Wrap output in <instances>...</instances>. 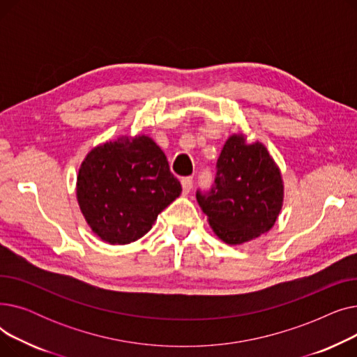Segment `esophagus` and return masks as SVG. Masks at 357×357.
<instances>
[{
    "label": "esophagus",
    "mask_w": 357,
    "mask_h": 357,
    "mask_svg": "<svg viewBox=\"0 0 357 357\" xmlns=\"http://www.w3.org/2000/svg\"><path fill=\"white\" fill-rule=\"evenodd\" d=\"M181 183H182V190H183V194H190V191L192 190V186H194V181H192V178H191V176L182 178Z\"/></svg>",
    "instance_id": "34e87169"
}]
</instances>
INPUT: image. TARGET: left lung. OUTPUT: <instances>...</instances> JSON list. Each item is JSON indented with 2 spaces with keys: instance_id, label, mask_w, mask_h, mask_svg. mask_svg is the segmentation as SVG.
<instances>
[{
  "instance_id": "1",
  "label": "left lung",
  "mask_w": 357,
  "mask_h": 357,
  "mask_svg": "<svg viewBox=\"0 0 357 357\" xmlns=\"http://www.w3.org/2000/svg\"><path fill=\"white\" fill-rule=\"evenodd\" d=\"M213 231L227 245H243L268 233L284 204L280 171L265 144L233 135L217 160L214 185L197 191Z\"/></svg>"
}]
</instances>
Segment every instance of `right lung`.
Segmentation results:
<instances>
[{
	"mask_svg": "<svg viewBox=\"0 0 357 357\" xmlns=\"http://www.w3.org/2000/svg\"><path fill=\"white\" fill-rule=\"evenodd\" d=\"M181 192L162 149L144 135L93 147L77 179V198L88 226L109 245L143 237Z\"/></svg>",
	"mask_w": 357,
	"mask_h": 357,
	"instance_id": "obj_1",
	"label": "right lung"
}]
</instances>
